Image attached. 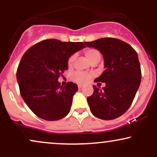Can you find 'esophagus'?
Segmentation results:
<instances>
[{
    "instance_id": "34e87169",
    "label": "esophagus",
    "mask_w": 157,
    "mask_h": 157,
    "mask_svg": "<svg viewBox=\"0 0 157 157\" xmlns=\"http://www.w3.org/2000/svg\"><path fill=\"white\" fill-rule=\"evenodd\" d=\"M82 87H83V85H81V84H79L78 85V88H79V89H82Z\"/></svg>"
}]
</instances>
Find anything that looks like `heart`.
<instances>
[{
    "mask_svg": "<svg viewBox=\"0 0 157 157\" xmlns=\"http://www.w3.org/2000/svg\"><path fill=\"white\" fill-rule=\"evenodd\" d=\"M85 55L90 62H92L95 60L100 61V58H101L100 52L95 48H87V49L85 50ZM75 58H76V55H72L68 58V66H71L73 64ZM90 78H91V76L89 75L82 72V71H77L73 75L74 80L76 81L77 82H79V83H86L90 80Z\"/></svg>",
    "mask_w": 157,
    "mask_h": 157,
    "instance_id": "heart-1",
    "label": "heart"
}]
</instances>
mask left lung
Listing matches in <instances>:
<instances>
[{"label":"left lung","instance_id":"left-lung-1","mask_svg":"<svg viewBox=\"0 0 157 157\" xmlns=\"http://www.w3.org/2000/svg\"><path fill=\"white\" fill-rule=\"evenodd\" d=\"M84 44L100 51L105 68L94 80L105 86L100 89L93 86V94L87 97L91 112L101 120L117 118L129 109L140 87L142 74L137 53L127 43L112 37Z\"/></svg>","mask_w":157,"mask_h":157}]
</instances>
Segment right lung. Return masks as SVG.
Masks as SVG:
<instances>
[{"label": "right lung", "mask_w": 157, "mask_h": 157, "mask_svg": "<svg viewBox=\"0 0 157 157\" xmlns=\"http://www.w3.org/2000/svg\"><path fill=\"white\" fill-rule=\"evenodd\" d=\"M85 47L82 42L48 39L25 52L17 70V80L23 100L38 117L55 121L69 113L78 87L72 82L60 86L58 78L68 69V58Z\"/></svg>", "instance_id": "obj_1"}]
</instances>
